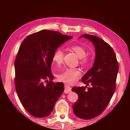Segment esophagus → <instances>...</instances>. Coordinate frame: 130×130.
<instances>
[{"mask_svg": "<svg viewBox=\"0 0 130 130\" xmlns=\"http://www.w3.org/2000/svg\"><path fill=\"white\" fill-rule=\"evenodd\" d=\"M71 92V88H70L69 85H65V90H64V93H68L69 92Z\"/></svg>", "mask_w": 130, "mask_h": 130, "instance_id": "34e87169", "label": "esophagus"}]
</instances>
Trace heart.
<instances>
[{
  "label": "heart",
  "instance_id": "heart-1",
  "mask_svg": "<svg viewBox=\"0 0 130 130\" xmlns=\"http://www.w3.org/2000/svg\"><path fill=\"white\" fill-rule=\"evenodd\" d=\"M70 50L74 52L80 58V63L81 65L85 67L89 62V58L86 56V49L82 46L76 45L71 46ZM64 53L61 49H57L53 54V60L57 65L60 66L63 63ZM81 76L80 70L77 69H64L61 74L57 75L60 81L68 84L75 83Z\"/></svg>",
  "mask_w": 130,
  "mask_h": 130
}]
</instances>
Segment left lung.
<instances>
[{"label":"left lung","mask_w":130,"mask_h":130,"mask_svg":"<svg viewBox=\"0 0 130 130\" xmlns=\"http://www.w3.org/2000/svg\"><path fill=\"white\" fill-rule=\"evenodd\" d=\"M80 38H86L93 43L96 55L92 68L81 78L87 86L90 84L92 87L87 91L86 86L72 89L78 96L73 110L77 117L89 120L102 113L108 104L115 91L119 65L113 49L103 39L88 34Z\"/></svg>","instance_id":"1"}]
</instances>
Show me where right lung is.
Listing matches in <instances>:
<instances>
[{"instance_id": "1", "label": "right lung", "mask_w": 130, "mask_h": 130, "mask_svg": "<svg viewBox=\"0 0 130 130\" xmlns=\"http://www.w3.org/2000/svg\"><path fill=\"white\" fill-rule=\"evenodd\" d=\"M72 38L43 30L27 36L22 43L14 62L15 88L23 107L32 116L50 115L64 91L62 83L53 82L51 64L54 52ZM44 80L49 83L45 86Z\"/></svg>"}]
</instances>
